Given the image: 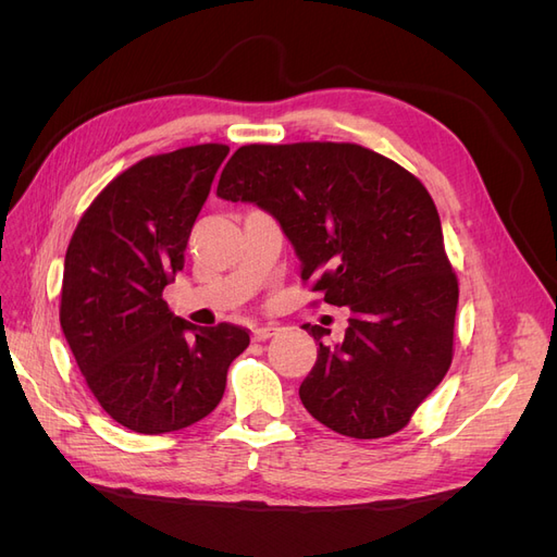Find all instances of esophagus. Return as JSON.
<instances>
[{
    "instance_id": "esophagus-1",
    "label": "esophagus",
    "mask_w": 557,
    "mask_h": 557,
    "mask_svg": "<svg viewBox=\"0 0 557 557\" xmlns=\"http://www.w3.org/2000/svg\"><path fill=\"white\" fill-rule=\"evenodd\" d=\"M276 325H262V327H256V330H252V339H256V342H267L269 339V336H274L276 334Z\"/></svg>"
}]
</instances>
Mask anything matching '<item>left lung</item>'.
Instances as JSON below:
<instances>
[{
  "mask_svg": "<svg viewBox=\"0 0 557 557\" xmlns=\"http://www.w3.org/2000/svg\"><path fill=\"white\" fill-rule=\"evenodd\" d=\"M218 197L267 211L293 244L301 281L348 307L344 342L301 325L318 360L299 399L325 428L379 440L409 423L453 360L458 278L425 185L358 144H250L230 158Z\"/></svg>",
  "mask_w": 557,
  "mask_h": 557,
  "instance_id": "1",
  "label": "left lung"
}]
</instances>
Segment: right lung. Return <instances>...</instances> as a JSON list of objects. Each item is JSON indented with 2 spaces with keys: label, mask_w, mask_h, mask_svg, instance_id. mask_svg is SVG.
I'll return each instance as SVG.
<instances>
[{
  "label": "right lung",
  "mask_w": 557,
  "mask_h": 557,
  "mask_svg": "<svg viewBox=\"0 0 557 557\" xmlns=\"http://www.w3.org/2000/svg\"><path fill=\"white\" fill-rule=\"evenodd\" d=\"M227 153L201 144L132 164L97 195L66 248L64 339L102 409L139 434L209 416L250 342L230 323L197 327L162 299Z\"/></svg>",
  "instance_id": "right-lung-1"
}]
</instances>
